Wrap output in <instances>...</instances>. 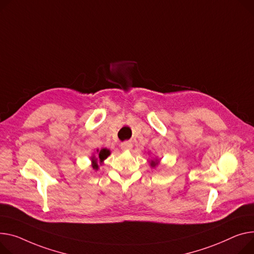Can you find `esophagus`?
I'll return each instance as SVG.
<instances>
[{
    "label": "esophagus",
    "instance_id": "1",
    "mask_svg": "<svg viewBox=\"0 0 254 254\" xmlns=\"http://www.w3.org/2000/svg\"><path fill=\"white\" fill-rule=\"evenodd\" d=\"M121 147L123 150H130L132 148V144L129 141H126L121 144Z\"/></svg>",
    "mask_w": 254,
    "mask_h": 254
}]
</instances>
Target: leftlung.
I'll list each match as a JSON object with an SVG mask.
<instances>
[{"mask_svg":"<svg viewBox=\"0 0 254 254\" xmlns=\"http://www.w3.org/2000/svg\"><path fill=\"white\" fill-rule=\"evenodd\" d=\"M159 161H160V160H159L158 158H155V159H153V160L151 159V160L149 161V164H150V166H151V167H155L156 165H158V164H159Z\"/></svg>","mask_w":254,"mask_h":254,"instance_id":"8db88e82","label":"left lung"}]
</instances>
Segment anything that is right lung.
I'll list each match as a JSON object with an SVG mask.
<instances>
[{
	"instance_id": "obj_1",
	"label": "right lung",
	"mask_w": 254,
	"mask_h": 254,
	"mask_svg": "<svg viewBox=\"0 0 254 254\" xmlns=\"http://www.w3.org/2000/svg\"><path fill=\"white\" fill-rule=\"evenodd\" d=\"M111 154V151L107 148H102L101 150L97 149L95 151V153L91 156V166L93 167V170L98 171L100 165H102L104 163V160Z\"/></svg>"
}]
</instances>
